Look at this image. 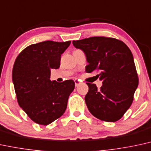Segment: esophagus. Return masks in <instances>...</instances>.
I'll use <instances>...</instances> for the list:
<instances>
[{
  "mask_svg": "<svg viewBox=\"0 0 151 151\" xmlns=\"http://www.w3.org/2000/svg\"><path fill=\"white\" fill-rule=\"evenodd\" d=\"M74 83H75V86H79V83H80V81L79 79H74Z\"/></svg>",
  "mask_w": 151,
  "mask_h": 151,
  "instance_id": "1",
  "label": "esophagus"
}]
</instances>
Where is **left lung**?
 Returning <instances> with one entry per match:
<instances>
[{
  "mask_svg": "<svg viewBox=\"0 0 151 151\" xmlns=\"http://www.w3.org/2000/svg\"><path fill=\"white\" fill-rule=\"evenodd\" d=\"M81 49L88 63L87 73L96 76L103 85L100 89L94 83H86L88 91L85 102L91 113L103 121L119 120L129 108L139 85L133 55L122 41L113 38L96 36L72 41Z\"/></svg>",
  "mask_w": 151,
  "mask_h": 151,
  "instance_id": "1",
  "label": "left lung"
}]
</instances>
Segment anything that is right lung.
I'll return each instance as SVG.
<instances>
[{
	"mask_svg": "<svg viewBox=\"0 0 151 151\" xmlns=\"http://www.w3.org/2000/svg\"><path fill=\"white\" fill-rule=\"evenodd\" d=\"M70 41H46L27 46L12 69V82L19 106L34 122L48 125L64 114L73 80L51 81L50 70L58 69Z\"/></svg>",
	"mask_w": 151,
	"mask_h": 151,
	"instance_id": "1",
	"label": "right lung"
}]
</instances>
